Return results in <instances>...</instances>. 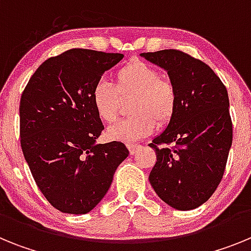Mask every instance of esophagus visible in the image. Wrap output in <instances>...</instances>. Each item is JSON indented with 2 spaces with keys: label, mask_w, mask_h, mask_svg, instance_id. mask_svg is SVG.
<instances>
[{
  "label": "esophagus",
  "mask_w": 251,
  "mask_h": 251,
  "mask_svg": "<svg viewBox=\"0 0 251 251\" xmlns=\"http://www.w3.org/2000/svg\"><path fill=\"white\" fill-rule=\"evenodd\" d=\"M127 147H128V150H129L130 154H136V153L138 152L139 148H141V146H139V145H134V143H128Z\"/></svg>",
  "instance_id": "esophagus-1"
}]
</instances>
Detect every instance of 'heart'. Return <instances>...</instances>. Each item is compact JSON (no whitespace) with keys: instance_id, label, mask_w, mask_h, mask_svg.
I'll list each match as a JSON object with an SVG mask.
<instances>
[{"instance_id":"obj_1","label":"heart","mask_w":251,"mask_h":251,"mask_svg":"<svg viewBox=\"0 0 251 251\" xmlns=\"http://www.w3.org/2000/svg\"><path fill=\"white\" fill-rule=\"evenodd\" d=\"M114 86L100 80L92 92V103L99 118L114 123L121 112L122 99L132 98L129 118L108 130L113 139L134 142L151 134L156 126H165L174 118L177 108V90L161 72L151 64L134 59L124 64L113 75Z\"/></svg>"}]
</instances>
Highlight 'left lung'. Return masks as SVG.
Returning a JSON list of instances; mask_svg holds the SVG:
<instances>
[{
	"mask_svg": "<svg viewBox=\"0 0 251 251\" xmlns=\"http://www.w3.org/2000/svg\"><path fill=\"white\" fill-rule=\"evenodd\" d=\"M141 56L167 70L177 90L174 118L150 143L157 154L150 182L171 207L192 210L211 197L225 172L232 143L227 90L210 66L183 51Z\"/></svg>",
	"mask_w": 251,
	"mask_h": 251,
	"instance_id": "8db88e82",
	"label": "left lung"
}]
</instances>
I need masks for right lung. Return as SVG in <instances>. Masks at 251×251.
<instances>
[{
	"instance_id": "right-lung-1",
	"label": "right lung",
	"mask_w": 251,
	"mask_h": 251,
	"mask_svg": "<svg viewBox=\"0 0 251 251\" xmlns=\"http://www.w3.org/2000/svg\"><path fill=\"white\" fill-rule=\"evenodd\" d=\"M123 54L72 49L44 61L20 100L21 148L46 200L83 215L100 202L129 152L122 142L97 145L104 126L93 88Z\"/></svg>"
}]
</instances>
